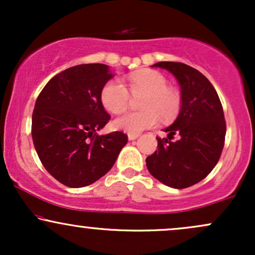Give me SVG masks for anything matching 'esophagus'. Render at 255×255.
<instances>
[{
	"label": "esophagus",
	"mask_w": 255,
	"mask_h": 255,
	"mask_svg": "<svg viewBox=\"0 0 255 255\" xmlns=\"http://www.w3.org/2000/svg\"><path fill=\"white\" fill-rule=\"evenodd\" d=\"M136 137H139V134H131V133L128 134V139L129 140H135Z\"/></svg>",
	"instance_id": "1"
}]
</instances>
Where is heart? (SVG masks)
I'll list each match as a JSON object with an SVG mask.
<instances>
[{
  "label": "heart",
  "mask_w": 255,
  "mask_h": 255,
  "mask_svg": "<svg viewBox=\"0 0 255 255\" xmlns=\"http://www.w3.org/2000/svg\"><path fill=\"white\" fill-rule=\"evenodd\" d=\"M130 92L133 95L145 93L140 102L141 111L128 113L114 121V127L127 133L137 134L154 127L160 118L170 122L177 118L182 99L176 90L168 86V80L157 71H140L128 77ZM129 92L119 79H113L104 85L101 92L103 107L110 113H125L129 105Z\"/></svg>",
  "instance_id": "1"
}]
</instances>
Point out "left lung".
<instances>
[{
	"label": "left lung",
	"mask_w": 255,
	"mask_h": 255,
	"mask_svg": "<svg viewBox=\"0 0 255 255\" xmlns=\"http://www.w3.org/2000/svg\"><path fill=\"white\" fill-rule=\"evenodd\" d=\"M152 67L176 78L182 104L174 124L164 129L168 137H157L158 150L146 158V166L165 186L187 188L204 180L218 163L227 131L223 108L209 79L193 67L181 62Z\"/></svg>",
	"instance_id": "obj_1"
}]
</instances>
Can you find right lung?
I'll return each mask as SVG.
<instances>
[{"instance_id":"obj_1","label":"right lung","mask_w":255,"mask_h":255,"mask_svg":"<svg viewBox=\"0 0 255 255\" xmlns=\"http://www.w3.org/2000/svg\"><path fill=\"white\" fill-rule=\"evenodd\" d=\"M113 77L107 64H79L55 75L38 96L32 114L34 148L44 168L64 186L96 182L127 144L124 131L97 134L110 120L101 92Z\"/></svg>"}]
</instances>
